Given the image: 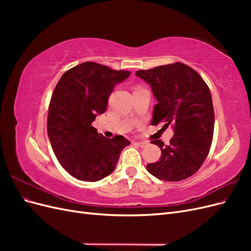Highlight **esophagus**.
I'll return each mask as SVG.
<instances>
[{
	"instance_id": "obj_1",
	"label": "esophagus",
	"mask_w": 251,
	"mask_h": 251,
	"mask_svg": "<svg viewBox=\"0 0 251 251\" xmlns=\"http://www.w3.org/2000/svg\"><path fill=\"white\" fill-rule=\"evenodd\" d=\"M135 144H136V146L140 147V148H143V147L147 146V142H144V141H136Z\"/></svg>"
}]
</instances>
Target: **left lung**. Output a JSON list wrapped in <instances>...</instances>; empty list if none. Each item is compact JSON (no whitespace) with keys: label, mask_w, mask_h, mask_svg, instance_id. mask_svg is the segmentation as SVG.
Listing matches in <instances>:
<instances>
[{"label":"left lung","mask_w":251,"mask_h":251,"mask_svg":"<svg viewBox=\"0 0 251 251\" xmlns=\"http://www.w3.org/2000/svg\"><path fill=\"white\" fill-rule=\"evenodd\" d=\"M151 86L157 103L151 125L172 126L174 136L161 149V157L147 165L148 172L164 181H181L198 171L207 157L215 126L209 88L200 75L182 63L164 65L135 73Z\"/></svg>","instance_id":"8db88e82"}]
</instances>
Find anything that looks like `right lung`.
Returning <instances> with one entry per match:
<instances>
[{
    "instance_id": "right-lung-1",
    "label": "right lung",
    "mask_w": 251,
    "mask_h": 251,
    "mask_svg": "<svg viewBox=\"0 0 251 251\" xmlns=\"http://www.w3.org/2000/svg\"><path fill=\"white\" fill-rule=\"evenodd\" d=\"M130 74L86 62L65 72L53 91L48 137L60 165L77 180L95 182L109 176L131 144L121 135L105 138L92 126L98 114L107 111L114 87Z\"/></svg>"
}]
</instances>
